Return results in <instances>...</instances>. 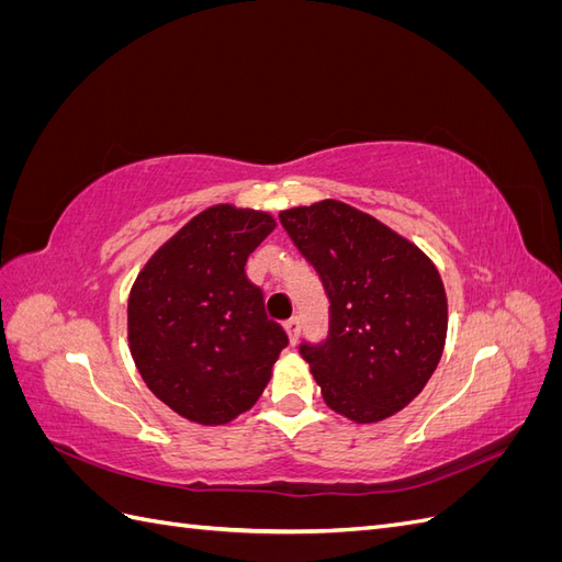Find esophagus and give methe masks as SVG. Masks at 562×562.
<instances>
[{"mask_svg": "<svg viewBox=\"0 0 562 562\" xmlns=\"http://www.w3.org/2000/svg\"><path fill=\"white\" fill-rule=\"evenodd\" d=\"M300 328H302V323H300V318H297V316H293V318H288V321H285V333H288V337H291V342H293V345H297V339H300Z\"/></svg>", "mask_w": 562, "mask_h": 562, "instance_id": "obj_1", "label": "esophagus"}]
</instances>
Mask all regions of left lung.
I'll use <instances>...</instances> for the list:
<instances>
[{"label": "left lung", "mask_w": 562, "mask_h": 562, "mask_svg": "<svg viewBox=\"0 0 562 562\" xmlns=\"http://www.w3.org/2000/svg\"><path fill=\"white\" fill-rule=\"evenodd\" d=\"M279 220L330 304L326 339L300 345L323 401L361 424L403 411L446 345L448 302L436 267L342 201L283 211Z\"/></svg>", "instance_id": "obj_1"}]
</instances>
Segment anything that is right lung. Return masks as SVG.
Returning a JSON list of instances; mask_svg holds the SVG:
<instances>
[{
    "label": "right lung",
    "mask_w": 562,
    "mask_h": 562,
    "mask_svg": "<svg viewBox=\"0 0 562 562\" xmlns=\"http://www.w3.org/2000/svg\"><path fill=\"white\" fill-rule=\"evenodd\" d=\"M274 220L215 206L164 244L128 297V345L145 384L178 415L227 424L262 396L288 347L246 260Z\"/></svg>",
    "instance_id": "add662e5"
}]
</instances>
